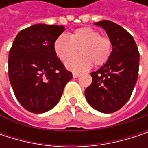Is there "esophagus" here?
Segmentation results:
<instances>
[{
	"mask_svg": "<svg viewBox=\"0 0 148 148\" xmlns=\"http://www.w3.org/2000/svg\"><path fill=\"white\" fill-rule=\"evenodd\" d=\"M80 74H78V73H73V77L74 78H77V77H79Z\"/></svg>",
	"mask_w": 148,
	"mask_h": 148,
	"instance_id": "1",
	"label": "esophagus"
}]
</instances>
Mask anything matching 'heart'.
Wrapping results in <instances>:
<instances>
[{
	"mask_svg": "<svg viewBox=\"0 0 148 148\" xmlns=\"http://www.w3.org/2000/svg\"><path fill=\"white\" fill-rule=\"evenodd\" d=\"M54 51L57 57L66 62L79 49L81 55L66 62L69 70L76 72L89 69L92 64L102 66L111 54V41L100 36V32L91 27H82L67 35L59 36L54 42Z\"/></svg>",
	"mask_w": 148,
	"mask_h": 148,
	"instance_id": "obj_1",
	"label": "heart"
}]
</instances>
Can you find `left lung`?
<instances>
[{"label": "left lung", "mask_w": 148, "mask_h": 148, "mask_svg": "<svg viewBox=\"0 0 148 148\" xmlns=\"http://www.w3.org/2000/svg\"><path fill=\"white\" fill-rule=\"evenodd\" d=\"M94 25L106 32L112 51L103 66L91 73L92 82L85 96L93 109L112 113L121 109L132 94L138 78L140 54L133 37L119 25L110 20Z\"/></svg>", "instance_id": "1"}]
</instances>
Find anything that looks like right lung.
<instances>
[{
  "label": "right lung",
  "mask_w": 148,
  "mask_h": 148,
  "mask_svg": "<svg viewBox=\"0 0 148 148\" xmlns=\"http://www.w3.org/2000/svg\"><path fill=\"white\" fill-rule=\"evenodd\" d=\"M62 25L37 24L20 31L9 51L8 75L16 99L28 111L40 114L59 102L73 78L54 51Z\"/></svg>",
  "instance_id": "1"
}]
</instances>
